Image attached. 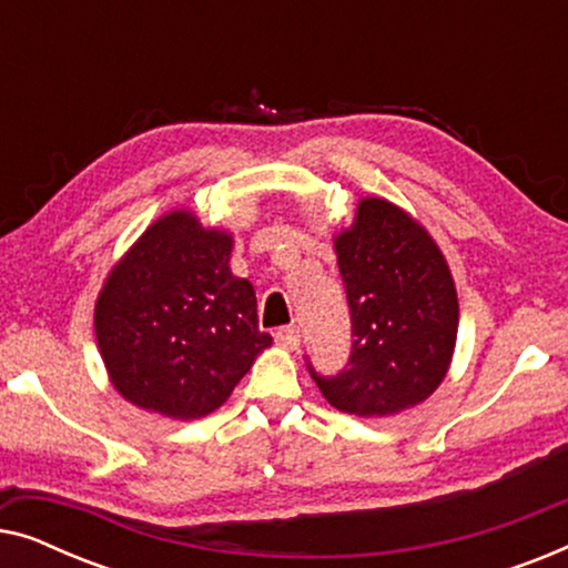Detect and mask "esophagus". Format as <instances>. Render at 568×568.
Returning a JSON list of instances; mask_svg holds the SVG:
<instances>
[{
	"label": "esophagus",
	"instance_id": "1",
	"mask_svg": "<svg viewBox=\"0 0 568 568\" xmlns=\"http://www.w3.org/2000/svg\"><path fill=\"white\" fill-rule=\"evenodd\" d=\"M274 338H276L278 346L286 348V352H297V348H300V328H297V325H284V328H278L274 333Z\"/></svg>",
	"mask_w": 568,
	"mask_h": 568
}]
</instances>
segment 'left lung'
<instances>
[{"instance_id": "1", "label": "left lung", "mask_w": 568, "mask_h": 568, "mask_svg": "<svg viewBox=\"0 0 568 568\" xmlns=\"http://www.w3.org/2000/svg\"><path fill=\"white\" fill-rule=\"evenodd\" d=\"M352 313V356L336 377L310 375L333 408L393 416L437 390L457 341L453 274L429 232L390 201L369 196L333 237Z\"/></svg>"}]
</instances>
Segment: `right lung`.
<instances>
[{
	"label": "right lung",
	"instance_id": "obj_1",
	"mask_svg": "<svg viewBox=\"0 0 568 568\" xmlns=\"http://www.w3.org/2000/svg\"><path fill=\"white\" fill-rule=\"evenodd\" d=\"M232 235L175 209L144 230L95 302L100 356L115 390L168 418L222 406L271 346L255 292L230 268Z\"/></svg>",
	"mask_w": 568,
	"mask_h": 568
}]
</instances>
